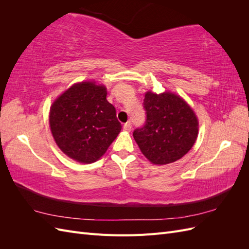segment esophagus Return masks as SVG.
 <instances>
[{
    "label": "esophagus",
    "mask_w": 249,
    "mask_h": 249,
    "mask_svg": "<svg viewBox=\"0 0 249 249\" xmlns=\"http://www.w3.org/2000/svg\"><path fill=\"white\" fill-rule=\"evenodd\" d=\"M132 130V124L130 122H127L124 124V131L125 132H130Z\"/></svg>",
    "instance_id": "esophagus-1"
}]
</instances>
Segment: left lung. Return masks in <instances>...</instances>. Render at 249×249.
<instances>
[{
    "mask_svg": "<svg viewBox=\"0 0 249 249\" xmlns=\"http://www.w3.org/2000/svg\"><path fill=\"white\" fill-rule=\"evenodd\" d=\"M143 107L146 120L133 136L148 161L157 165L176 162L194 145L198 120L182 97L171 92L145 93Z\"/></svg>",
    "mask_w": 249,
    "mask_h": 249,
    "instance_id": "left-lung-1",
    "label": "left lung"
}]
</instances>
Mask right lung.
<instances>
[{
  "label": "right lung",
  "mask_w": 249,
  "mask_h": 249,
  "mask_svg": "<svg viewBox=\"0 0 249 249\" xmlns=\"http://www.w3.org/2000/svg\"><path fill=\"white\" fill-rule=\"evenodd\" d=\"M107 88L81 82L58 96L49 123L57 145L71 159L93 163L107 152L122 130L116 110L107 101Z\"/></svg>",
  "instance_id": "add662e5"
}]
</instances>
